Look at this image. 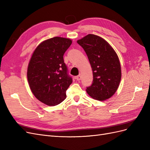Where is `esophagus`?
<instances>
[{"label":"esophagus","mask_w":150,"mask_h":150,"mask_svg":"<svg viewBox=\"0 0 150 150\" xmlns=\"http://www.w3.org/2000/svg\"><path fill=\"white\" fill-rule=\"evenodd\" d=\"M75 79L77 80V81H80L81 79V75H78L75 77Z\"/></svg>","instance_id":"34e87169"}]
</instances>
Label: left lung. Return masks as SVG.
<instances>
[{
    "instance_id": "left-lung-1",
    "label": "left lung",
    "mask_w": 150,
    "mask_h": 150,
    "mask_svg": "<svg viewBox=\"0 0 150 150\" xmlns=\"http://www.w3.org/2000/svg\"><path fill=\"white\" fill-rule=\"evenodd\" d=\"M77 42L87 54L93 70V83L86 88V92L98 101L110 98L118 88L121 78L116 52L106 40L96 35L88 34Z\"/></svg>"
}]
</instances>
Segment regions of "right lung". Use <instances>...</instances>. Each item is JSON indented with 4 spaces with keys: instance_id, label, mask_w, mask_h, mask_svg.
<instances>
[{
    "instance_id": "right-lung-1",
    "label": "right lung",
    "mask_w": 150,
    "mask_h": 150,
    "mask_svg": "<svg viewBox=\"0 0 150 150\" xmlns=\"http://www.w3.org/2000/svg\"><path fill=\"white\" fill-rule=\"evenodd\" d=\"M71 44L70 39L61 37L45 40L30 57L27 72L29 87L34 96L46 105L56 106L64 101L72 83L63 59Z\"/></svg>"
}]
</instances>
